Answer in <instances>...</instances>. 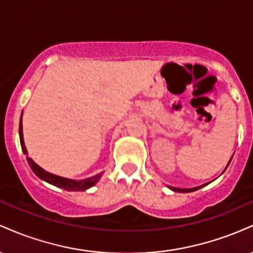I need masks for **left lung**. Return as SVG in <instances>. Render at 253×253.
<instances>
[{
  "mask_svg": "<svg viewBox=\"0 0 253 253\" xmlns=\"http://www.w3.org/2000/svg\"><path fill=\"white\" fill-rule=\"evenodd\" d=\"M206 184H203V185H201V187H196V188H191V189H179V188H173V187H169L171 190H173V191H179V193H190V191H195V190H197V189H200V188H202V187H205Z\"/></svg>",
  "mask_w": 253,
  "mask_h": 253,
  "instance_id": "obj_1",
  "label": "left lung"
}]
</instances>
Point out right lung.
Returning <instances> with one entry per match:
<instances>
[{
  "mask_svg": "<svg viewBox=\"0 0 253 253\" xmlns=\"http://www.w3.org/2000/svg\"><path fill=\"white\" fill-rule=\"evenodd\" d=\"M21 118H22V115H21ZM19 134H20V143H21V149H22V151H24L25 155H27V150H26V146L24 143V136H22L21 119H20V125H19ZM26 158H27V162H28V164H30L31 169L33 170V172L36 173L39 178H42V179H43V181L50 183V184H53V185H56V187H59V188H62V189H65V190H72V191L86 190V189H89L90 187H92V185H94L95 183L100 179V177L102 176V173H98V175L91 177V178L83 179V181H72V179L63 178V177L52 175V173L47 172V171L42 169L39 165L34 163V162L32 161L28 156H26Z\"/></svg>",
  "mask_w": 253,
  "mask_h": 253,
  "instance_id": "1",
  "label": "right lung"
}]
</instances>
